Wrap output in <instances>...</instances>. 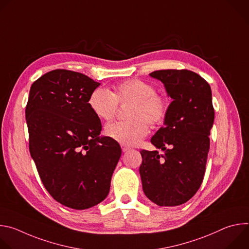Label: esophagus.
Listing matches in <instances>:
<instances>
[{
	"label": "esophagus",
	"instance_id": "obj_1",
	"mask_svg": "<svg viewBox=\"0 0 249 249\" xmlns=\"http://www.w3.org/2000/svg\"><path fill=\"white\" fill-rule=\"evenodd\" d=\"M121 148H122V151H123V152H127V151L130 149L129 147H127V146H124V145H122V146H121Z\"/></svg>",
	"mask_w": 249,
	"mask_h": 249
}]
</instances>
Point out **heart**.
Instances as JSON below:
<instances>
[{
	"instance_id": "b5f03b06",
	"label": "heart",
	"mask_w": 249,
	"mask_h": 249,
	"mask_svg": "<svg viewBox=\"0 0 249 249\" xmlns=\"http://www.w3.org/2000/svg\"><path fill=\"white\" fill-rule=\"evenodd\" d=\"M89 106L93 114L104 121L114 118L118 104H129L126 117L105 127V135L124 146H134L146 137L149 125L162 124L169 110V101L163 94L156 92L155 87L143 80L132 79L120 83L110 91L97 88L89 97Z\"/></svg>"
}]
</instances>
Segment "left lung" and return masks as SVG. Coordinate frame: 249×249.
<instances>
[{
  "label": "left lung",
  "instance_id": "1",
  "mask_svg": "<svg viewBox=\"0 0 249 249\" xmlns=\"http://www.w3.org/2000/svg\"><path fill=\"white\" fill-rule=\"evenodd\" d=\"M172 98L164 125L152 137L159 150H142L140 175L146 196L159 206L186 203L200 188L215 118L210 85L189 70H160L150 74Z\"/></svg>",
  "mask_w": 249,
  "mask_h": 249
}]
</instances>
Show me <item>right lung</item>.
<instances>
[{"label":"right lung","instance_id":"1","mask_svg":"<svg viewBox=\"0 0 249 249\" xmlns=\"http://www.w3.org/2000/svg\"><path fill=\"white\" fill-rule=\"evenodd\" d=\"M99 85L78 72L53 70L32 84L25 107L40 179L57 202L76 210L106 198L121 156L116 141L99 136L100 119L88 103Z\"/></svg>","mask_w":249,"mask_h":249}]
</instances>
